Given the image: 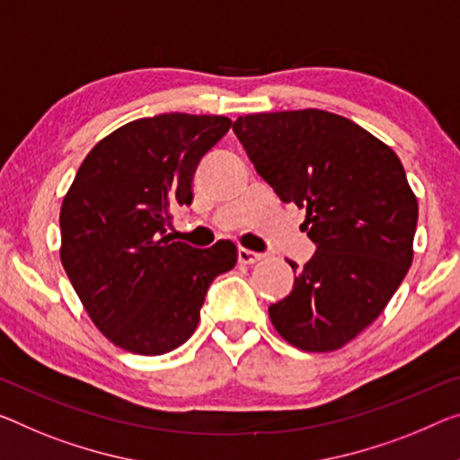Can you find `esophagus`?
I'll use <instances>...</instances> for the list:
<instances>
[{
	"label": "esophagus",
	"mask_w": 460,
	"mask_h": 460,
	"mask_svg": "<svg viewBox=\"0 0 460 460\" xmlns=\"http://www.w3.org/2000/svg\"><path fill=\"white\" fill-rule=\"evenodd\" d=\"M261 259H263V254H261V252H254V251H249V249H238V263L252 265Z\"/></svg>",
	"instance_id": "esophagus-1"
}]
</instances>
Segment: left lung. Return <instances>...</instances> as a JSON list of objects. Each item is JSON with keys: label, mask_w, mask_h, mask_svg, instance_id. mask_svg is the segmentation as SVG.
Returning <instances> with one entry per match:
<instances>
[{"label": "left lung", "mask_w": 460, "mask_h": 460, "mask_svg": "<svg viewBox=\"0 0 460 460\" xmlns=\"http://www.w3.org/2000/svg\"><path fill=\"white\" fill-rule=\"evenodd\" d=\"M236 137L284 203L306 209L316 252L270 306L278 333L333 351L372 324L413 261L418 199L397 154L349 119L304 109L238 117Z\"/></svg>", "instance_id": "obj_1"}]
</instances>
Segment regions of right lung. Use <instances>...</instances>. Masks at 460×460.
<instances>
[{
	"label": "right lung",
	"mask_w": 460,
	"mask_h": 460,
	"mask_svg": "<svg viewBox=\"0 0 460 460\" xmlns=\"http://www.w3.org/2000/svg\"><path fill=\"white\" fill-rule=\"evenodd\" d=\"M220 115L164 112L98 141L63 197L61 263L92 323L121 349L162 356L195 333L211 281L236 265L220 240L193 249L166 236L190 206L201 158L228 133Z\"/></svg>",
	"instance_id": "right-lung-1"
}]
</instances>
